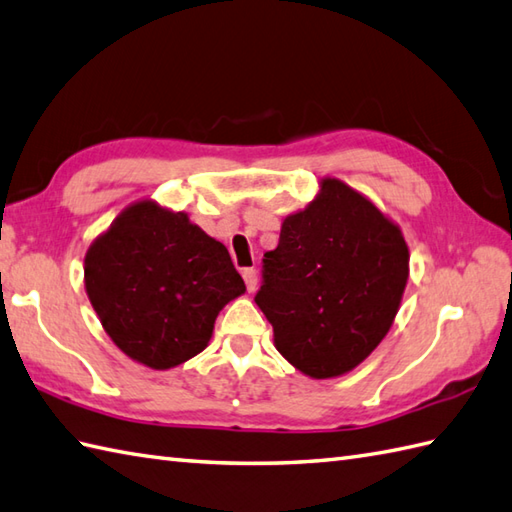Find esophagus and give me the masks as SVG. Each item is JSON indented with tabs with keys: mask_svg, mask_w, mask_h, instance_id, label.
Here are the masks:
<instances>
[{
	"mask_svg": "<svg viewBox=\"0 0 512 512\" xmlns=\"http://www.w3.org/2000/svg\"><path fill=\"white\" fill-rule=\"evenodd\" d=\"M243 280H245V285H247V291H249V293L256 291V285H258V271H256L254 267L243 269Z\"/></svg>",
	"mask_w": 512,
	"mask_h": 512,
	"instance_id": "1",
	"label": "esophagus"
}]
</instances>
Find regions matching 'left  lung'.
I'll use <instances>...</instances> for the list:
<instances>
[{"label": "left lung", "mask_w": 512, "mask_h": 512, "mask_svg": "<svg viewBox=\"0 0 512 512\" xmlns=\"http://www.w3.org/2000/svg\"><path fill=\"white\" fill-rule=\"evenodd\" d=\"M407 276L401 227L344 181L326 177L320 195L282 221L254 300L274 326L280 355L306 377L333 379L388 335Z\"/></svg>", "instance_id": "obj_1"}]
</instances>
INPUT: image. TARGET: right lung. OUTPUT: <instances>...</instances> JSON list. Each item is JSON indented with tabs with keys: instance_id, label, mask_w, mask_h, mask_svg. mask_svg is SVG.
<instances>
[{
	"instance_id": "add662e5",
	"label": "right lung",
	"mask_w": 512,
	"mask_h": 512,
	"mask_svg": "<svg viewBox=\"0 0 512 512\" xmlns=\"http://www.w3.org/2000/svg\"><path fill=\"white\" fill-rule=\"evenodd\" d=\"M85 289L124 355L168 370L208 346L219 311L245 282L225 245L186 212L144 199L89 245Z\"/></svg>"
}]
</instances>
